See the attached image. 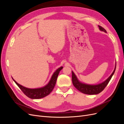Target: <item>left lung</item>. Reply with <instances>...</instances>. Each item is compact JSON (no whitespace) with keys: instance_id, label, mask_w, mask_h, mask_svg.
Segmentation results:
<instances>
[{"instance_id":"obj_1","label":"left lung","mask_w":124,"mask_h":124,"mask_svg":"<svg viewBox=\"0 0 124 124\" xmlns=\"http://www.w3.org/2000/svg\"><path fill=\"white\" fill-rule=\"evenodd\" d=\"M99 29L101 31H104V32H107L106 29L103 28L100 26H98ZM116 69V66L115 69L113 71V73L111 74V76L108 77L107 79L104 81L102 83L97 85H89L86 84L84 83H82L81 82L78 81L77 77L74 73L73 71H72V83L74 86L76 87L78 91H79L81 93H85L87 95H96L99 93L102 92L103 90L106 87V86L108 83V82L111 79V78L114 74Z\"/></svg>"}]
</instances>
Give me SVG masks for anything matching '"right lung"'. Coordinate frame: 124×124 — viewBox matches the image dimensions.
I'll return each mask as SVG.
<instances>
[{
    "mask_svg": "<svg viewBox=\"0 0 124 124\" xmlns=\"http://www.w3.org/2000/svg\"><path fill=\"white\" fill-rule=\"evenodd\" d=\"M62 67H61L56 70L53 74L52 75L51 80L50 82H48V83L44 86V87L41 88L31 89L24 87V86L17 83L12 78L15 83L19 87L21 91L23 92L26 96H27L28 97L31 99H40L49 95L51 92L53 91L56 84V80H57L59 73L60 71L62 69Z\"/></svg>",
    "mask_w": 124,
    "mask_h": 124,
    "instance_id": "right-lung-1",
    "label": "right lung"
}]
</instances>
